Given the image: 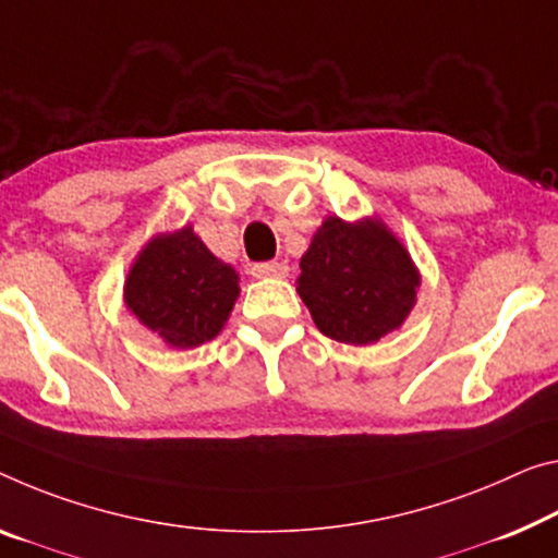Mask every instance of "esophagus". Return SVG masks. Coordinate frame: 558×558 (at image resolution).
<instances>
[{
	"label": "esophagus",
	"instance_id": "34e87169",
	"mask_svg": "<svg viewBox=\"0 0 558 558\" xmlns=\"http://www.w3.org/2000/svg\"><path fill=\"white\" fill-rule=\"evenodd\" d=\"M252 274L256 279H284L289 274V267L284 262H267V264H254Z\"/></svg>",
	"mask_w": 558,
	"mask_h": 558
}]
</instances>
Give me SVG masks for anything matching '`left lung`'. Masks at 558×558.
Listing matches in <instances>:
<instances>
[{"instance_id":"obj_1","label":"left lung","mask_w":558,"mask_h":558,"mask_svg":"<svg viewBox=\"0 0 558 558\" xmlns=\"http://www.w3.org/2000/svg\"><path fill=\"white\" fill-rule=\"evenodd\" d=\"M299 269L296 291L316 329L354 347L401 329L422 287L409 250L379 217H327Z\"/></svg>"}]
</instances>
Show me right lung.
I'll return each mask as SVG.
<instances>
[{
  "label": "right lung",
  "instance_id": "right-lung-1",
  "mask_svg": "<svg viewBox=\"0 0 558 558\" xmlns=\"http://www.w3.org/2000/svg\"><path fill=\"white\" fill-rule=\"evenodd\" d=\"M239 274L214 256L192 225L154 234L124 279V304L171 349H194L225 329Z\"/></svg>",
  "mask_w": 558,
  "mask_h": 558
}]
</instances>
